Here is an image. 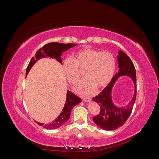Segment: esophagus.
Segmentation results:
<instances>
[{
    "instance_id": "34e87169",
    "label": "esophagus",
    "mask_w": 159,
    "mask_h": 159,
    "mask_svg": "<svg viewBox=\"0 0 159 159\" xmlns=\"http://www.w3.org/2000/svg\"><path fill=\"white\" fill-rule=\"evenodd\" d=\"M91 99V98L90 97H84L83 98V100L84 101V102H90Z\"/></svg>"
}]
</instances>
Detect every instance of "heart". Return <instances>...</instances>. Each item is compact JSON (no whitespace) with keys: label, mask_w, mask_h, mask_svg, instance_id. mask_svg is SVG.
I'll return each instance as SVG.
<instances>
[{"label":"heart","mask_w":159,"mask_h":159,"mask_svg":"<svg viewBox=\"0 0 159 159\" xmlns=\"http://www.w3.org/2000/svg\"><path fill=\"white\" fill-rule=\"evenodd\" d=\"M116 67V60L112 53L99 52L86 47L75 53L74 60L66 59L63 70L67 80L75 85L84 71L87 77L75 86V90L81 94H89L98 86L103 88L112 80Z\"/></svg>","instance_id":"heart-1"}]
</instances>
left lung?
<instances>
[{"mask_svg": "<svg viewBox=\"0 0 159 159\" xmlns=\"http://www.w3.org/2000/svg\"><path fill=\"white\" fill-rule=\"evenodd\" d=\"M119 71L115 75L111 82L98 96L93 98L95 102L100 106L99 113L93 117L94 123L101 129L104 130H115L121 127L127 121L131 113L133 105L135 102L137 95L136 70L129 57L122 51L119 52L117 57ZM127 75L131 76L134 81L135 93L133 99L126 107L117 108L113 105L111 100L112 88L119 76Z\"/></svg>", "mask_w": 159, "mask_h": 159, "instance_id": "obj_1", "label": "left lung"}]
</instances>
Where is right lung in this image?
<instances>
[{
  "instance_id": "add662e5",
  "label": "right lung",
  "mask_w": 159,
  "mask_h": 159,
  "mask_svg": "<svg viewBox=\"0 0 159 159\" xmlns=\"http://www.w3.org/2000/svg\"><path fill=\"white\" fill-rule=\"evenodd\" d=\"M76 44H74L73 43H70V44H62V43L58 42H52L46 44L45 46H43L42 48H40L36 52L34 57H32L30 63L28 64L26 68V75L28 74V71H30L32 66L36 63L37 60L42 58V57H46L48 56L50 57H54V58L56 59V60H57L61 64L62 61L61 56L62 54V53L66 50H68L70 48L73 47ZM81 102V99L80 98L74 95L73 93L71 92L70 91H67V98L65 106L64 109H62V111L61 112L59 116L57 117L54 121H53L52 122L48 124L44 125V123L38 122L36 123L39 125L43 126V127L48 129L59 128L70 119L72 108L77 104L80 103Z\"/></svg>"
}]
</instances>
